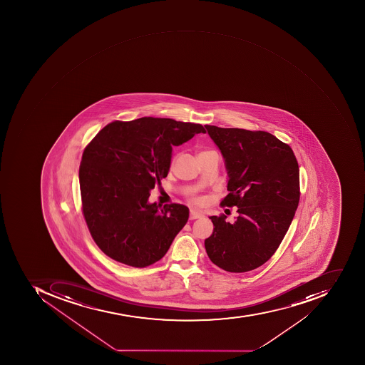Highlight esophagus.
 I'll list each match as a JSON object with an SVG mask.
<instances>
[{"label":"esophagus","mask_w":365,"mask_h":365,"mask_svg":"<svg viewBox=\"0 0 365 365\" xmlns=\"http://www.w3.org/2000/svg\"><path fill=\"white\" fill-rule=\"evenodd\" d=\"M203 217V215L199 212V211H195V210H191V211H190V219H191V220H195V219H199V217Z\"/></svg>","instance_id":"34e87169"}]
</instances>
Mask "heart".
I'll use <instances>...</instances> for the list:
<instances>
[{
	"label": "heart",
	"mask_w": 365,
	"mask_h": 365,
	"mask_svg": "<svg viewBox=\"0 0 365 365\" xmlns=\"http://www.w3.org/2000/svg\"><path fill=\"white\" fill-rule=\"evenodd\" d=\"M193 201L195 202V203H201V200L199 199H194Z\"/></svg>",
	"instance_id": "1"
}]
</instances>
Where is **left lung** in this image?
I'll return each instance as SVG.
<instances>
[{
	"instance_id": "left-lung-1",
	"label": "left lung",
	"mask_w": 365,
	"mask_h": 365,
	"mask_svg": "<svg viewBox=\"0 0 365 365\" xmlns=\"http://www.w3.org/2000/svg\"><path fill=\"white\" fill-rule=\"evenodd\" d=\"M227 174L222 205L238 207L233 223L212 215L205 239L210 260L229 272L254 270L282 243L299 202V168L292 148L267 132L205 125Z\"/></svg>"
}]
</instances>
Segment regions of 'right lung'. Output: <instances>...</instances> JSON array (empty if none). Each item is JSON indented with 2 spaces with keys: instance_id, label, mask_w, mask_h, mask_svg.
<instances>
[{
  "instance_id": "obj_1",
  "label": "right lung",
  "mask_w": 365,
  "mask_h": 365,
  "mask_svg": "<svg viewBox=\"0 0 365 365\" xmlns=\"http://www.w3.org/2000/svg\"><path fill=\"white\" fill-rule=\"evenodd\" d=\"M200 133V124L143 117L110 123L89 143L79 168L83 212L103 254L138 268L165 256L189 207L150 203V190L168 176L173 146Z\"/></svg>"
}]
</instances>
